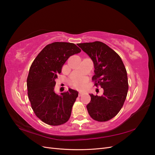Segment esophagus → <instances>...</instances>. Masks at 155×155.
Returning <instances> with one entry per match:
<instances>
[{
  "label": "esophagus",
  "mask_w": 155,
  "mask_h": 155,
  "mask_svg": "<svg viewBox=\"0 0 155 155\" xmlns=\"http://www.w3.org/2000/svg\"><path fill=\"white\" fill-rule=\"evenodd\" d=\"M78 95H79V97H80V96H81L83 95V93H82V92H79Z\"/></svg>",
  "instance_id": "obj_1"
}]
</instances>
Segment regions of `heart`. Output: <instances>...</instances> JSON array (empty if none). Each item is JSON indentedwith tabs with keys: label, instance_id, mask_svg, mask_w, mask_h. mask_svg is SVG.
<instances>
[{
	"label": "heart",
	"instance_id": "obj_1",
	"mask_svg": "<svg viewBox=\"0 0 155 155\" xmlns=\"http://www.w3.org/2000/svg\"><path fill=\"white\" fill-rule=\"evenodd\" d=\"M88 79L85 77H78L71 81V85L78 90H83L87 85Z\"/></svg>",
	"mask_w": 155,
	"mask_h": 155
}]
</instances>
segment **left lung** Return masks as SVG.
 Here are the masks:
<instances>
[{"instance_id":"8db88e82","label":"left lung","mask_w":155,"mask_h":155,"mask_svg":"<svg viewBox=\"0 0 155 155\" xmlns=\"http://www.w3.org/2000/svg\"><path fill=\"white\" fill-rule=\"evenodd\" d=\"M78 45L94 63V85H100L104 91L101 96L91 94V100L87 105L88 114L96 121H109L120 112L127 95L128 79L124 63L115 51L102 42Z\"/></svg>"}]
</instances>
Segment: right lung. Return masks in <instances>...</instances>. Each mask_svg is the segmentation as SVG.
Wrapping results in <instances>:
<instances>
[{
  "instance_id": "add662e5",
  "label": "right lung",
  "mask_w": 155,
  "mask_h": 155,
  "mask_svg": "<svg viewBox=\"0 0 155 155\" xmlns=\"http://www.w3.org/2000/svg\"><path fill=\"white\" fill-rule=\"evenodd\" d=\"M81 49L74 44L55 42L46 45L33 61L27 78L28 96L37 117L50 125H60L69 120L78 96L68 88L58 95L54 92L55 79L70 56Z\"/></svg>"
}]
</instances>
